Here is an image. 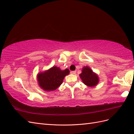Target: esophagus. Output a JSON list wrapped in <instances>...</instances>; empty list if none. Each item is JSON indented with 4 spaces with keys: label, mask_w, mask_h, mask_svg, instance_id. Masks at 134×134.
<instances>
[{
    "label": "esophagus",
    "mask_w": 134,
    "mask_h": 134,
    "mask_svg": "<svg viewBox=\"0 0 134 134\" xmlns=\"http://www.w3.org/2000/svg\"><path fill=\"white\" fill-rule=\"evenodd\" d=\"M76 71H71V74H75Z\"/></svg>",
    "instance_id": "obj_1"
}]
</instances>
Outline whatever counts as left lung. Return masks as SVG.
Returning <instances> with one entry per match:
<instances>
[{
  "instance_id": "8db88e82",
  "label": "left lung",
  "mask_w": 134,
  "mask_h": 134,
  "mask_svg": "<svg viewBox=\"0 0 134 134\" xmlns=\"http://www.w3.org/2000/svg\"><path fill=\"white\" fill-rule=\"evenodd\" d=\"M80 77L82 82L90 87L96 86L99 81L98 74L94 72L88 66H85L82 68V72L80 74Z\"/></svg>"
}]
</instances>
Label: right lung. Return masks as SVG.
Returning <instances> with one entry per match:
<instances>
[{"instance_id":"right-lung-1","label":"right lung","mask_w":134,"mask_h":134,"mask_svg":"<svg viewBox=\"0 0 134 134\" xmlns=\"http://www.w3.org/2000/svg\"><path fill=\"white\" fill-rule=\"evenodd\" d=\"M69 73L70 71L68 69L62 70L58 67L53 66L49 70L38 73V85L44 91H54L61 85L64 77Z\"/></svg>"}]
</instances>
